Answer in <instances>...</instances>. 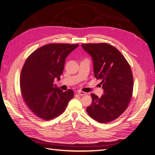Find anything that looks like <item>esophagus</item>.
I'll return each instance as SVG.
<instances>
[{"label":"esophagus","instance_id":"1","mask_svg":"<svg viewBox=\"0 0 155 155\" xmlns=\"http://www.w3.org/2000/svg\"><path fill=\"white\" fill-rule=\"evenodd\" d=\"M78 95H80V96H84V95H85V94H86V93L84 92V91H78Z\"/></svg>","mask_w":155,"mask_h":155}]
</instances>
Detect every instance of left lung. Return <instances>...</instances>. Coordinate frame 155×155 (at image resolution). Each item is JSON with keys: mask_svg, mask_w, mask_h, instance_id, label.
<instances>
[{"mask_svg": "<svg viewBox=\"0 0 155 155\" xmlns=\"http://www.w3.org/2000/svg\"><path fill=\"white\" fill-rule=\"evenodd\" d=\"M92 57L94 77L101 80L104 94H91L89 116L100 123L114 121L127 109L134 89V77L129 63L120 51L105 43L82 44Z\"/></svg>", "mask_w": 155, "mask_h": 155, "instance_id": "8db88e82", "label": "left lung"}]
</instances>
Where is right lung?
<instances>
[{"label": "right lung", "mask_w": 155, "mask_h": 155, "mask_svg": "<svg viewBox=\"0 0 155 155\" xmlns=\"http://www.w3.org/2000/svg\"><path fill=\"white\" fill-rule=\"evenodd\" d=\"M78 44L51 43L34 51L21 69V93L29 109L43 120H51L64 111L73 97L71 89L55 87V78L60 79L65 59Z\"/></svg>", "instance_id": "add662e5"}]
</instances>
